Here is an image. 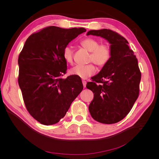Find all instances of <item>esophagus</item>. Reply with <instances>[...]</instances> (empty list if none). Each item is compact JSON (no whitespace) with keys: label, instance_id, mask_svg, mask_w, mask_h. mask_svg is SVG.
<instances>
[{"label":"esophagus","instance_id":"1","mask_svg":"<svg viewBox=\"0 0 159 159\" xmlns=\"http://www.w3.org/2000/svg\"><path fill=\"white\" fill-rule=\"evenodd\" d=\"M82 84H83V85H84V88H85L86 87V81H82Z\"/></svg>","mask_w":159,"mask_h":159}]
</instances>
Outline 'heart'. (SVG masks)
<instances>
[{
    "instance_id": "obj_1",
    "label": "heart",
    "mask_w": 159,
    "mask_h": 159,
    "mask_svg": "<svg viewBox=\"0 0 159 159\" xmlns=\"http://www.w3.org/2000/svg\"><path fill=\"white\" fill-rule=\"evenodd\" d=\"M81 45L90 53L89 61H93L99 67H103L109 61L111 56V48L108 44H99L98 40L88 38L81 42ZM74 51L71 46H66L63 50V57L68 64L73 62ZM96 69L92 64L85 66L78 65L70 70L71 75L81 79H87L95 73Z\"/></svg>"
}]
</instances>
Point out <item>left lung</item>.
I'll return each instance as SVG.
<instances>
[{
  "mask_svg": "<svg viewBox=\"0 0 159 159\" xmlns=\"http://www.w3.org/2000/svg\"><path fill=\"white\" fill-rule=\"evenodd\" d=\"M88 35L104 38L111 48L109 61L86 85L94 93L89 113L99 123H117L126 117L138 98L141 78L138 61L127 40L117 32L104 28L89 30Z\"/></svg>",
  "mask_w": 159,
  "mask_h": 159,
  "instance_id": "left-lung-1",
  "label": "left lung"
}]
</instances>
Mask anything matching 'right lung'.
I'll list each match as a JSON object with an SVG mask.
<instances>
[{"instance_id":"1","label":"right lung","mask_w":159,"mask_h":159,"mask_svg":"<svg viewBox=\"0 0 159 159\" xmlns=\"http://www.w3.org/2000/svg\"><path fill=\"white\" fill-rule=\"evenodd\" d=\"M85 31L84 28L47 27L28 37L19 55L18 84L24 102L43 125L58 123L84 88L79 77H61L67 70L64 49Z\"/></svg>"}]
</instances>
